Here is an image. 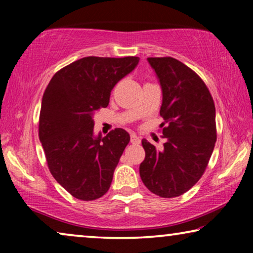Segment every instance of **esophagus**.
<instances>
[{
  "mask_svg": "<svg viewBox=\"0 0 253 253\" xmlns=\"http://www.w3.org/2000/svg\"><path fill=\"white\" fill-rule=\"evenodd\" d=\"M141 138L139 136H137L136 133H131V143L132 144H140Z\"/></svg>",
  "mask_w": 253,
  "mask_h": 253,
  "instance_id": "esophagus-1",
  "label": "esophagus"
}]
</instances>
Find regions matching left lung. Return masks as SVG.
<instances>
[{
    "label": "left lung",
    "instance_id": "left-lung-1",
    "mask_svg": "<svg viewBox=\"0 0 253 253\" xmlns=\"http://www.w3.org/2000/svg\"><path fill=\"white\" fill-rule=\"evenodd\" d=\"M162 88L165 122L162 150L141 140L145 160L139 174L145 186L162 198L189 191L206 170L216 141L215 106L205 83L192 69L170 56L148 57Z\"/></svg>",
    "mask_w": 253,
    "mask_h": 253
}]
</instances>
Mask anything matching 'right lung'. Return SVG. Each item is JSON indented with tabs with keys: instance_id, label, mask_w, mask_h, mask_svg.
Wrapping results in <instances>:
<instances>
[{
	"instance_id": "add662e5",
	"label": "right lung",
	"mask_w": 253,
	"mask_h": 253,
	"mask_svg": "<svg viewBox=\"0 0 253 253\" xmlns=\"http://www.w3.org/2000/svg\"><path fill=\"white\" fill-rule=\"evenodd\" d=\"M138 62L136 56L81 58L58 70L44 89L39 138L48 168L79 200H95L108 191L129 144V133L121 127L94 138L93 116L108 106L114 86Z\"/></svg>"
}]
</instances>
